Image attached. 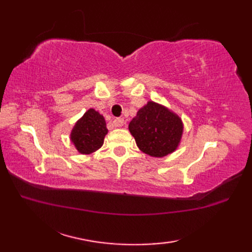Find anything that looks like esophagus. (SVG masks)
Returning a JSON list of instances; mask_svg holds the SVG:
<instances>
[{
	"label": "esophagus",
	"instance_id": "34e87169",
	"mask_svg": "<svg viewBox=\"0 0 252 252\" xmlns=\"http://www.w3.org/2000/svg\"><path fill=\"white\" fill-rule=\"evenodd\" d=\"M125 119L123 118H116V119L114 120V126H117V127H120V126H125Z\"/></svg>",
	"mask_w": 252,
	"mask_h": 252
}]
</instances>
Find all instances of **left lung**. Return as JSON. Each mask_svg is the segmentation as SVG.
Masks as SVG:
<instances>
[{"instance_id": "1", "label": "left lung", "mask_w": 252, "mask_h": 252, "mask_svg": "<svg viewBox=\"0 0 252 252\" xmlns=\"http://www.w3.org/2000/svg\"><path fill=\"white\" fill-rule=\"evenodd\" d=\"M129 130L143 153L153 157H163L178 147L183 125L179 116L172 111L148 101L133 118Z\"/></svg>"}]
</instances>
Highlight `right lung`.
Instances as JSON below:
<instances>
[{"mask_svg":"<svg viewBox=\"0 0 252 252\" xmlns=\"http://www.w3.org/2000/svg\"><path fill=\"white\" fill-rule=\"evenodd\" d=\"M107 132L104 117L94 109H89L74 126L71 141L79 153L91 154L101 147Z\"/></svg>","mask_w":252,"mask_h":252,"instance_id":"add662e5","label":"right lung"}]
</instances>
